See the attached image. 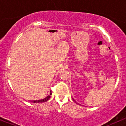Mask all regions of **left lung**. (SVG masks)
Returning a JSON list of instances; mask_svg holds the SVG:
<instances>
[{
	"label": "left lung",
	"mask_w": 126,
	"mask_h": 126,
	"mask_svg": "<svg viewBox=\"0 0 126 126\" xmlns=\"http://www.w3.org/2000/svg\"><path fill=\"white\" fill-rule=\"evenodd\" d=\"M73 101H74V99H73Z\"/></svg>",
	"instance_id": "left-lung-1"
}]
</instances>
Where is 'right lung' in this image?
Returning <instances> with one entry per match:
<instances>
[{"label":"right lung","mask_w":126,"mask_h":126,"mask_svg":"<svg viewBox=\"0 0 126 126\" xmlns=\"http://www.w3.org/2000/svg\"><path fill=\"white\" fill-rule=\"evenodd\" d=\"M50 95H52V92H50V95L48 96H47L46 98H45V99H41V100H38V101H32V102H34V103H36V102H46V101H47L48 100V99H50Z\"/></svg>","instance_id":"add662e5"}]
</instances>
